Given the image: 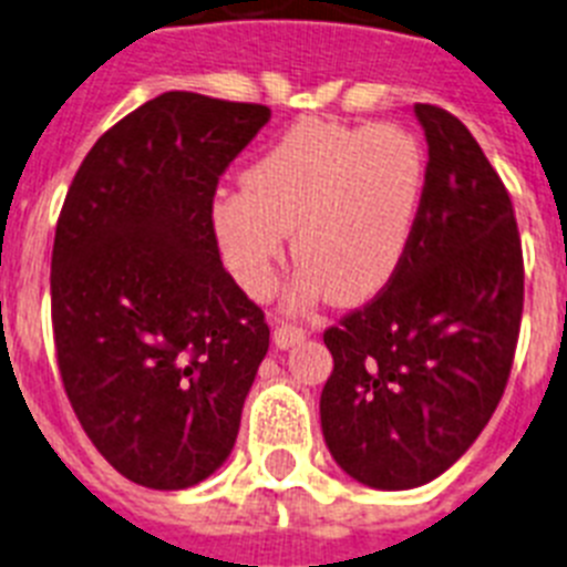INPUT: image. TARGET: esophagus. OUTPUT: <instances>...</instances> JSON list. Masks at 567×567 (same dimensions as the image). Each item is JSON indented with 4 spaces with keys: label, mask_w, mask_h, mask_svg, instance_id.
<instances>
[{
    "label": "esophagus",
    "mask_w": 567,
    "mask_h": 567,
    "mask_svg": "<svg viewBox=\"0 0 567 567\" xmlns=\"http://www.w3.org/2000/svg\"><path fill=\"white\" fill-rule=\"evenodd\" d=\"M299 339H305L302 324H293L288 322V319L274 317V344H277V348H290V344H297Z\"/></svg>",
    "instance_id": "esophagus-1"
}]
</instances>
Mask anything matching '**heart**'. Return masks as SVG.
<instances>
[{"label":"heart","instance_id":"b5f03b06","mask_svg":"<svg viewBox=\"0 0 567 567\" xmlns=\"http://www.w3.org/2000/svg\"><path fill=\"white\" fill-rule=\"evenodd\" d=\"M425 176V145L408 127L297 122L248 167L243 188L219 194L216 243L230 277L262 297L293 230L299 297L365 302L400 268Z\"/></svg>","mask_w":567,"mask_h":567}]
</instances>
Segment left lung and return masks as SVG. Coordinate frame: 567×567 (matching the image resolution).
Listing matches in <instances>:
<instances>
[{"label":"left lung","mask_w":567,"mask_h":567,"mask_svg":"<svg viewBox=\"0 0 567 567\" xmlns=\"http://www.w3.org/2000/svg\"><path fill=\"white\" fill-rule=\"evenodd\" d=\"M427 176L391 282L324 331L328 451L368 488H420L488 425L514 365L525 268L511 196L454 113L413 105Z\"/></svg>","instance_id":"8db88e82"}]
</instances>
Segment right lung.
I'll list each match as a JSON object with an SVG mask.
<instances>
[{"label": "right lung", "mask_w": 567, "mask_h": 567, "mask_svg": "<svg viewBox=\"0 0 567 567\" xmlns=\"http://www.w3.org/2000/svg\"><path fill=\"white\" fill-rule=\"evenodd\" d=\"M270 120L167 91L79 165L51 259L56 362L79 425L125 480L182 491L228 460L268 353L262 308L219 259L214 196Z\"/></svg>", "instance_id": "right-lung-1"}]
</instances>
